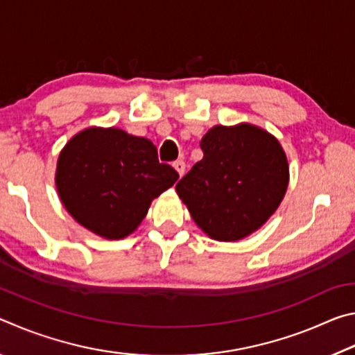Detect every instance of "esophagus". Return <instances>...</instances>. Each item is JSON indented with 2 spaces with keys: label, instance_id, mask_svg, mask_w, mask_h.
<instances>
[{
  "label": "esophagus",
  "instance_id": "esophagus-1",
  "mask_svg": "<svg viewBox=\"0 0 355 355\" xmlns=\"http://www.w3.org/2000/svg\"><path fill=\"white\" fill-rule=\"evenodd\" d=\"M173 169H175L177 172H178V175L180 177H183L184 175V169H186V164H184V161H175V163H173Z\"/></svg>",
  "mask_w": 355,
  "mask_h": 355
}]
</instances>
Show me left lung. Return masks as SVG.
Listing matches in <instances>:
<instances>
[{
  "label": "left lung",
  "instance_id": "8db88e82",
  "mask_svg": "<svg viewBox=\"0 0 355 355\" xmlns=\"http://www.w3.org/2000/svg\"><path fill=\"white\" fill-rule=\"evenodd\" d=\"M203 158L177 183L180 199L207 236L239 241L266 224L284 200L290 166L279 139L248 122L216 125Z\"/></svg>",
  "mask_w": 355,
  "mask_h": 355
}]
</instances>
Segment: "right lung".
Returning a JSON list of instances; mask_svg holds the SVG:
<instances>
[{
  "instance_id": "right-lung-1",
  "label": "right lung",
  "mask_w": 355,
  "mask_h": 355,
  "mask_svg": "<svg viewBox=\"0 0 355 355\" xmlns=\"http://www.w3.org/2000/svg\"><path fill=\"white\" fill-rule=\"evenodd\" d=\"M178 173L158 161L153 142L120 128L89 127L58 158V196L78 224L105 239H122L146 218L153 199Z\"/></svg>"
}]
</instances>
